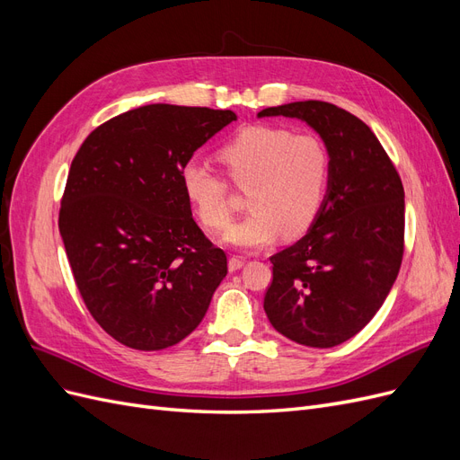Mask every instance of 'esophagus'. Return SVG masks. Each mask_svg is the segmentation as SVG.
<instances>
[{
	"label": "esophagus",
	"mask_w": 460,
	"mask_h": 460,
	"mask_svg": "<svg viewBox=\"0 0 460 460\" xmlns=\"http://www.w3.org/2000/svg\"><path fill=\"white\" fill-rule=\"evenodd\" d=\"M243 259L242 257H230L228 259V269H230V272H235V270H240L242 267H243Z\"/></svg>",
	"instance_id": "esophagus-1"
}]
</instances>
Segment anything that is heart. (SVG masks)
<instances>
[{
  "label": "heart",
  "instance_id": "obj_1",
  "mask_svg": "<svg viewBox=\"0 0 460 460\" xmlns=\"http://www.w3.org/2000/svg\"><path fill=\"white\" fill-rule=\"evenodd\" d=\"M234 186L247 188L249 213L228 230L226 243L259 249L278 235L288 240L307 232L330 184V153L314 134L255 124L234 134L217 151ZM180 186L207 230L230 225L232 207L226 180L211 166L190 159L180 169Z\"/></svg>",
  "mask_w": 460,
  "mask_h": 460
}]
</instances>
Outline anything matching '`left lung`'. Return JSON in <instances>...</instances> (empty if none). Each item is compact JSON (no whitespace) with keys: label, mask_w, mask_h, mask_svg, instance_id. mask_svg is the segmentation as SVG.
Segmentation results:
<instances>
[{"label":"left lung","mask_w":460,"mask_h":460,"mask_svg":"<svg viewBox=\"0 0 460 460\" xmlns=\"http://www.w3.org/2000/svg\"><path fill=\"white\" fill-rule=\"evenodd\" d=\"M257 117L307 122L330 153L328 193L299 242L270 257L264 313L288 340L326 349L378 313L405 249V191L392 159L367 124L326 102L262 109Z\"/></svg>","instance_id":"8db88e82"}]
</instances>
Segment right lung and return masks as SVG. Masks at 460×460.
Segmentation results:
<instances>
[{
  "instance_id": "add662e5",
  "label": "right lung",
  "mask_w": 460,
  "mask_h": 460,
  "mask_svg": "<svg viewBox=\"0 0 460 460\" xmlns=\"http://www.w3.org/2000/svg\"><path fill=\"white\" fill-rule=\"evenodd\" d=\"M234 111L153 103L97 127L68 171L59 232L76 288L111 338L137 351L199 326L228 272L180 186V169Z\"/></svg>"
}]
</instances>
